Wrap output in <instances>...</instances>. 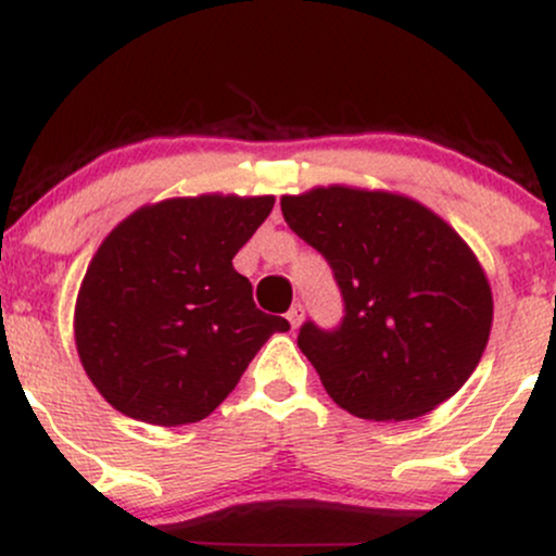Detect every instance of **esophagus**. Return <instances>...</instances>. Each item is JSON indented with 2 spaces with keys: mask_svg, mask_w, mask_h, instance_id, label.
<instances>
[{
  "mask_svg": "<svg viewBox=\"0 0 556 556\" xmlns=\"http://www.w3.org/2000/svg\"><path fill=\"white\" fill-rule=\"evenodd\" d=\"M303 316H305V308H303V305H300V303H295L290 311H287V321L292 324V329L300 327V321H303Z\"/></svg>",
  "mask_w": 556,
  "mask_h": 556,
  "instance_id": "34e87169",
  "label": "esophagus"
}]
</instances>
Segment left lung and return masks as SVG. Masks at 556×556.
I'll list each match as a JSON object with an SVG mask.
<instances>
[{"label": "left lung", "instance_id": "1", "mask_svg": "<svg viewBox=\"0 0 556 556\" xmlns=\"http://www.w3.org/2000/svg\"><path fill=\"white\" fill-rule=\"evenodd\" d=\"M282 214L342 292L340 327L305 321L298 334L342 410L410 420L470 379L494 303L473 251L442 216L413 198L344 185L282 195Z\"/></svg>", "mask_w": 556, "mask_h": 556}]
</instances>
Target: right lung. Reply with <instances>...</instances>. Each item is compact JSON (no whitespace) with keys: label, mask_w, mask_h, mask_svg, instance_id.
I'll return each instance as SVG.
<instances>
[{"label":"right lung","mask_w":556,"mask_h":556,"mask_svg":"<svg viewBox=\"0 0 556 556\" xmlns=\"http://www.w3.org/2000/svg\"><path fill=\"white\" fill-rule=\"evenodd\" d=\"M271 206L274 195L169 198L106 235L75 303V344L112 407L154 426L203 420L290 329L232 266Z\"/></svg>","instance_id":"1"}]
</instances>
